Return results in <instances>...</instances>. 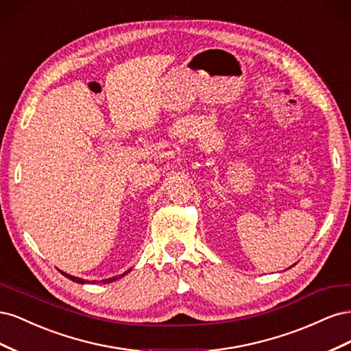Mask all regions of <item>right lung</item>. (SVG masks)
Returning a JSON list of instances; mask_svg holds the SVG:
<instances>
[{
	"label": "right lung",
	"mask_w": 351,
	"mask_h": 351,
	"mask_svg": "<svg viewBox=\"0 0 351 351\" xmlns=\"http://www.w3.org/2000/svg\"><path fill=\"white\" fill-rule=\"evenodd\" d=\"M61 274L64 275V277H67V278H70L71 281H74V282H79V284H88V281H84V280H82V278H77V277H73V275H70V274H66V272H62L61 271ZM124 275V274H123ZM123 275H119V277H112V278H108V280H102V282L104 284H107V282H112V281H115V280H119V278H121ZM93 284L97 282V281H92Z\"/></svg>",
	"instance_id": "obj_1"
}]
</instances>
